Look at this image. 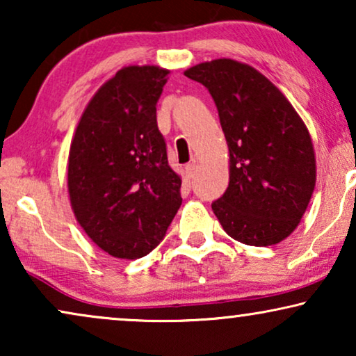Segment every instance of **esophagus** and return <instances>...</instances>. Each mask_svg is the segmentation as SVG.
Returning <instances> with one entry per match:
<instances>
[{"instance_id":"1","label":"esophagus","mask_w":356,"mask_h":356,"mask_svg":"<svg viewBox=\"0 0 356 356\" xmlns=\"http://www.w3.org/2000/svg\"><path fill=\"white\" fill-rule=\"evenodd\" d=\"M196 163L194 162H191V163H188L186 167H184V172H186V177L188 178H193L194 177V173H196Z\"/></svg>"}]
</instances>
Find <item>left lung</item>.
Masks as SVG:
<instances>
[{
	"label": "left lung",
	"instance_id": "left-lung-1",
	"mask_svg": "<svg viewBox=\"0 0 356 356\" xmlns=\"http://www.w3.org/2000/svg\"><path fill=\"white\" fill-rule=\"evenodd\" d=\"M216 102L230 152V183L212 211L233 240L280 243L298 227L313 196L316 159L309 133L284 94L254 67L235 60L184 72Z\"/></svg>",
	"mask_w": 356,
	"mask_h": 356
}]
</instances>
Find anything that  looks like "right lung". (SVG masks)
Segmentation results:
<instances>
[{
	"label": "right lung",
	"instance_id": "1",
	"mask_svg": "<svg viewBox=\"0 0 356 356\" xmlns=\"http://www.w3.org/2000/svg\"><path fill=\"white\" fill-rule=\"evenodd\" d=\"M168 71L120 70L92 97L70 149L67 188L79 225L113 257L139 259L163 240L181 206L157 126Z\"/></svg>",
	"mask_w": 356,
	"mask_h": 356
}]
</instances>
